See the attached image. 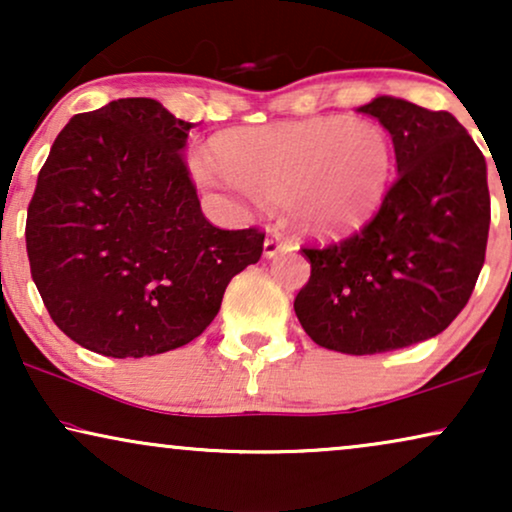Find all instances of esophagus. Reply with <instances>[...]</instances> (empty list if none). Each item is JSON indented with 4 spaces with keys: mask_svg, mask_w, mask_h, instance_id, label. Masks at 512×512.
I'll return each instance as SVG.
<instances>
[{
    "mask_svg": "<svg viewBox=\"0 0 512 512\" xmlns=\"http://www.w3.org/2000/svg\"><path fill=\"white\" fill-rule=\"evenodd\" d=\"M286 247H289V242H286V237L282 233H277V230H272V233L265 237L263 249H265V256H268V258L279 254V251L286 249Z\"/></svg>",
    "mask_w": 512,
    "mask_h": 512,
    "instance_id": "1",
    "label": "esophagus"
}]
</instances>
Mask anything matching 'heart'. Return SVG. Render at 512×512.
Returning a JSON list of instances; mask_svg holds the SVG:
<instances>
[{"mask_svg": "<svg viewBox=\"0 0 512 512\" xmlns=\"http://www.w3.org/2000/svg\"><path fill=\"white\" fill-rule=\"evenodd\" d=\"M221 172L198 165L207 184L286 202L300 228L342 235L380 207L394 172V144L375 121L338 116L230 132L216 144Z\"/></svg>", "mask_w": 512, "mask_h": 512, "instance_id": "obj_1", "label": "heart"}]
</instances>
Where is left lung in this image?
I'll return each mask as SVG.
<instances>
[{"instance_id": "left-lung-1", "label": "left lung", "mask_w": 512, "mask_h": 512, "mask_svg": "<svg viewBox=\"0 0 512 512\" xmlns=\"http://www.w3.org/2000/svg\"><path fill=\"white\" fill-rule=\"evenodd\" d=\"M361 114L394 139L398 177L359 233L303 247L312 272L293 300L305 333L342 354H382L443 333L485 263L482 151L450 111L375 97Z\"/></svg>"}]
</instances>
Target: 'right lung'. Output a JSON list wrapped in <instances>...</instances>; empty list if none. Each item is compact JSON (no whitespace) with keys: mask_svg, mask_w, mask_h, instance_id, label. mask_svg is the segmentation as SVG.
I'll use <instances>...</instances> for the list:
<instances>
[{"mask_svg":"<svg viewBox=\"0 0 512 512\" xmlns=\"http://www.w3.org/2000/svg\"><path fill=\"white\" fill-rule=\"evenodd\" d=\"M193 123L149 97L76 114L27 207L32 279L67 338L114 359L184 347L219 314L265 233L223 230L200 209L184 160Z\"/></svg>","mask_w":512,"mask_h":512,"instance_id":"right-lung-1","label":"right lung"}]
</instances>
